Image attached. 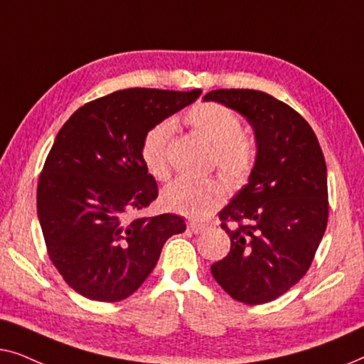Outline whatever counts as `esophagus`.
Returning a JSON list of instances; mask_svg holds the SVG:
<instances>
[{
    "label": "esophagus",
    "instance_id": "1",
    "mask_svg": "<svg viewBox=\"0 0 364 364\" xmlns=\"http://www.w3.org/2000/svg\"><path fill=\"white\" fill-rule=\"evenodd\" d=\"M188 230H191L192 233H200L203 230V225L197 222H188Z\"/></svg>",
    "mask_w": 364,
    "mask_h": 364
}]
</instances>
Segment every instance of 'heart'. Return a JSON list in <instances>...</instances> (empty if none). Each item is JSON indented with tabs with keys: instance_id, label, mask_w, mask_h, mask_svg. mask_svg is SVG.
Returning <instances> with one entry per match:
<instances>
[{
	"instance_id": "b5f03b06",
	"label": "heart",
	"mask_w": 364,
	"mask_h": 364,
	"mask_svg": "<svg viewBox=\"0 0 364 364\" xmlns=\"http://www.w3.org/2000/svg\"><path fill=\"white\" fill-rule=\"evenodd\" d=\"M183 122L213 144V164L232 182L250 176L257 162V144L242 132V117L218 102H198L183 114ZM173 134L171 119L149 127L141 141L144 166L156 178H167L168 142ZM225 187L215 177H178L164 191V203L173 212L203 218L220 205Z\"/></svg>"
}]
</instances>
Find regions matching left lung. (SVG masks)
I'll return each mask as SVG.
<instances>
[{
	"mask_svg": "<svg viewBox=\"0 0 364 364\" xmlns=\"http://www.w3.org/2000/svg\"><path fill=\"white\" fill-rule=\"evenodd\" d=\"M203 99L235 109L255 131L250 181L218 213L230 252L210 270L233 300L262 305L305 277L325 235V157L310 124L270 94L215 89Z\"/></svg>",
	"mask_w": 364,
	"mask_h": 364,
	"instance_id": "1",
	"label": "left lung"
}]
</instances>
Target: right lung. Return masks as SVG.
Segmentation results:
<instances>
[{
  "label": "right lung",
  "mask_w": 364,
  "mask_h": 364,
  "mask_svg": "<svg viewBox=\"0 0 364 364\" xmlns=\"http://www.w3.org/2000/svg\"><path fill=\"white\" fill-rule=\"evenodd\" d=\"M200 94L124 89L84 104L58 132L39 176L38 218L53 265L79 295L104 303L131 296L167 238L186 230L173 213L127 217L159 196L142 136Z\"/></svg>",
  "instance_id": "1"
}]
</instances>
